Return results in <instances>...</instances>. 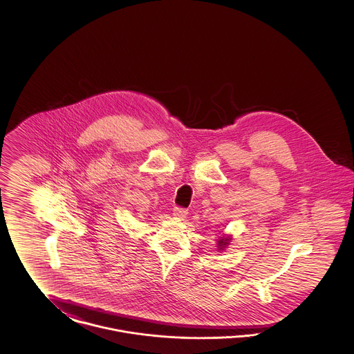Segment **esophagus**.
Wrapping results in <instances>:
<instances>
[{
  "label": "esophagus",
  "mask_w": 354,
  "mask_h": 354,
  "mask_svg": "<svg viewBox=\"0 0 354 354\" xmlns=\"http://www.w3.org/2000/svg\"><path fill=\"white\" fill-rule=\"evenodd\" d=\"M187 211H185V208H179V207H176V208H174V216L175 218H178V219H185V216H187Z\"/></svg>",
  "instance_id": "obj_1"
}]
</instances>
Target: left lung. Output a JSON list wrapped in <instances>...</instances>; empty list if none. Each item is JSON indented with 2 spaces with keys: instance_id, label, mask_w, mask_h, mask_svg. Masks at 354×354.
Here are the masks:
<instances>
[{
  "instance_id": "8db88e82",
  "label": "left lung",
  "mask_w": 354,
  "mask_h": 354,
  "mask_svg": "<svg viewBox=\"0 0 354 354\" xmlns=\"http://www.w3.org/2000/svg\"><path fill=\"white\" fill-rule=\"evenodd\" d=\"M231 240H232V236L231 235H221L219 239H218V251H224L228 245H230V243H231Z\"/></svg>"
}]
</instances>
